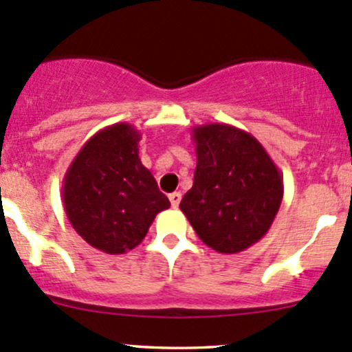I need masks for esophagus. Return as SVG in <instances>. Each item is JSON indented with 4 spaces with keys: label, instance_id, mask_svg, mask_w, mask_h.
Wrapping results in <instances>:
<instances>
[{
    "label": "esophagus",
    "instance_id": "obj_1",
    "mask_svg": "<svg viewBox=\"0 0 352 352\" xmlns=\"http://www.w3.org/2000/svg\"><path fill=\"white\" fill-rule=\"evenodd\" d=\"M170 199V204H172V207H179L180 201H182V194L180 192H172V194L168 195Z\"/></svg>",
    "mask_w": 352,
    "mask_h": 352
}]
</instances>
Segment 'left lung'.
<instances>
[{
  "label": "left lung",
  "mask_w": 352,
  "mask_h": 352,
  "mask_svg": "<svg viewBox=\"0 0 352 352\" xmlns=\"http://www.w3.org/2000/svg\"><path fill=\"white\" fill-rule=\"evenodd\" d=\"M197 165L180 210L217 253L248 250L272 228L283 199V175L244 129L209 123L192 128Z\"/></svg>",
  "instance_id": "left-lung-1"
}]
</instances>
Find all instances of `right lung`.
<instances>
[{
  "mask_svg": "<svg viewBox=\"0 0 352 352\" xmlns=\"http://www.w3.org/2000/svg\"><path fill=\"white\" fill-rule=\"evenodd\" d=\"M142 133L129 123L106 126L69 165L62 199L69 223L87 244L123 254L143 241L170 201L138 157Z\"/></svg>",
  "mask_w": 352,
  "mask_h": 352,
  "instance_id": "add662e5",
  "label": "right lung"
}]
</instances>
